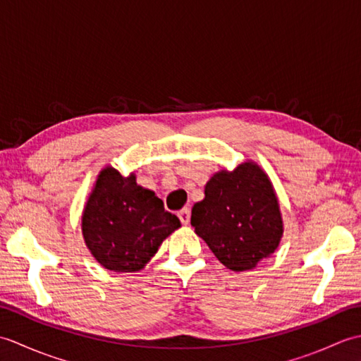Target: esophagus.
<instances>
[{"instance_id": "1", "label": "esophagus", "mask_w": 361, "mask_h": 361, "mask_svg": "<svg viewBox=\"0 0 361 361\" xmlns=\"http://www.w3.org/2000/svg\"><path fill=\"white\" fill-rule=\"evenodd\" d=\"M178 219H180V221H181L183 225H188L189 221H190V209H189V208L181 209V211L178 212Z\"/></svg>"}]
</instances>
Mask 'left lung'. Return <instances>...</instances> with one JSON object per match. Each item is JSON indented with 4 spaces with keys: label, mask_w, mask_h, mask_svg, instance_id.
<instances>
[{
    "label": "left lung",
    "mask_w": 361,
    "mask_h": 361,
    "mask_svg": "<svg viewBox=\"0 0 361 361\" xmlns=\"http://www.w3.org/2000/svg\"><path fill=\"white\" fill-rule=\"evenodd\" d=\"M190 224L221 264L233 271L252 270L279 247L283 221L271 180L255 161L219 171L194 204Z\"/></svg>",
    "instance_id": "left-lung-1"
}]
</instances>
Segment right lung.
I'll return each instance as SVG.
<instances>
[{"label": "right lung", "mask_w": 361, "mask_h": 361, "mask_svg": "<svg viewBox=\"0 0 361 361\" xmlns=\"http://www.w3.org/2000/svg\"><path fill=\"white\" fill-rule=\"evenodd\" d=\"M181 226L163 200L111 166L99 172L82 212V234L104 268L135 273L149 264L166 237Z\"/></svg>", "instance_id": "right-lung-1"}]
</instances>
